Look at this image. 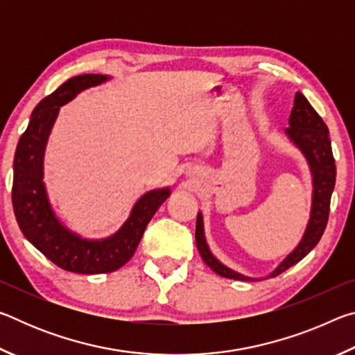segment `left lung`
<instances>
[{"label":"left lung","mask_w":355,"mask_h":355,"mask_svg":"<svg viewBox=\"0 0 355 355\" xmlns=\"http://www.w3.org/2000/svg\"><path fill=\"white\" fill-rule=\"evenodd\" d=\"M285 133L300 148V152L305 155V158L309 161L311 175H313V199H311V213L307 230H305L299 245L279 264L277 269H274V271L268 275V279L275 277V275L286 271L288 268H291L293 264L299 263L318 243H320L329 220L330 197H332L336 177V167L332 155V146H330L327 125L324 123L320 114L313 110V106L309 103V100L300 92H297L296 97H294V106L290 114V128H286ZM196 243L203 261H205L216 274H219L220 277L243 282L258 280L245 277L243 274L232 271L230 268L222 264L218 258L209 252L205 233H203L202 213L197 214Z\"/></svg>","instance_id":"obj_1"}]
</instances>
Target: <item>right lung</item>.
<instances>
[{"instance_id":"obj_1","label":"right lung","mask_w":355,"mask_h":355,"mask_svg":"<svg viewBox=\"0 0 355 355\" xmlns=\"http://www.w3.org/2000/svg\"><path fill=\"white\" fill-rule=\"evenodd\" d=\"M106 75H78L61 84L34 107L28 128L15 150L12 205L20 230L35 249L61 269L78 274H103L122 268L135 255L147 224L171 189H155L136 202L130 218L112 236L84 239L65 228L48 202L44 182V152L59 107L76 94L105 83Z\"/></svg>"}]
</instances>
